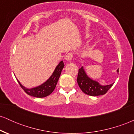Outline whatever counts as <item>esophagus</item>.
Returning <instances> with one entry per match:
<instances>
[{"instance_id":"esophagus-1","label":"esophagus","mask_w":134,"mask_h":134,"mask_svg":"<svg viewBox=\"0 0 134 134\" xmlns=\"http://www.w3.org/2000/svg\"><path fill=\"white\" fill-rule=\"evenodd\" d=\"M72 57H73V55H72V53H69L65 56V60L67 61H71V60L72 59Z\"/></svg>"}]
</instances>
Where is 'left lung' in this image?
Here are the masks:
<instances>
[{
  "label": "left lung",
  "mask_w": 134,
  "mask_h": 134,
  "mask_svg": "<svg viewBox=\"0 0 134 134\" xmlns=\"http://www.w3.org/2000/svg\"><path fill=\"white\" fill-rule=\"evenodd\" d=\"M116 72L118 73V69ZM77 81L83 93L92 96L104 94L113 85V83H112L109 85L103 86L98 81L91 79L86 73L84 67H81V68L79 69Z\"/></svg>",
  "instance_id": "8db88e82"
}]
</instances>
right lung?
Wrapping results in <instances>:
<instances>
[{"instance_id": "right-lung-1", "label": "right lung", "mask_w": 134, "mask_h": 134, "mask_svg": "<svg viewBox=\"0 0 134 134\" xmlns=\"http://www.w3.org/2000/svg\"><path fill=\"white\" fill-rule=\"evenodd\" d=\"M64 67V62H63V61H61L57 66L53 74L49 77V79L46 82L43 83L42 84L38 86L37 87L30 89L26 88L24 86H23L18 79H17V81L19 82L20 86L22 87L23 90L28 95L36 97V98H44V97L50 95L55 90Z\"/></svg>"}]
</instances>
